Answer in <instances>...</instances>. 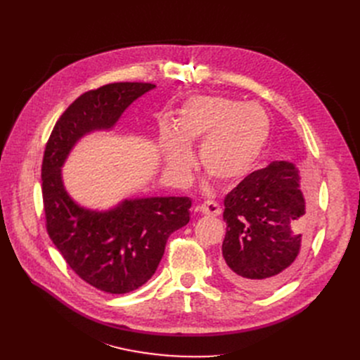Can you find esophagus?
Listing matches in <instances>:
<instances>
[{
    "mask_svg": "<svg viewBox=\"0 0 360 360\" xmlns=\"http://www.w3.org/2000/svg\"><path fill=\"white\" fill-rule=\"evenodd\" d=\"M200 212L205 216H220L221 207L216 201H205L204 204H201Z\"/></svg>",
    "mask_w": 360,
    "mask_h": 360,
    "instance_id": "34e87169",
    "label": "esophagus"
}]
</instances>
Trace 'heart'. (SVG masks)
I'll list each match as a JSON object with an SVG mask.
<instances>
[{
    "label": "heart",
    "instance_id": "heart-1",
    "mask_svg": "<svg viewBox=\"0 0 360 360\" xmlns=\"http://www.w3.org/2000/svg\"><path fill=\"white\" fill-rule=\"evenodd\" d=\"M270 118L255 103L224 96H198L178 112L174 129L160 131V147L167 169L185 179L194 163L188 146L200 143V165L220 184L247 175L270 137Z\"/></svg>",
    "mask_w": 360,
    "mask_h": 360
}]
</instances>
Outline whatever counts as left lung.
<instances>
[{"label":"left lung","instance_id":"obj_1","mask_svg":"<svg viewBox=\"0 0 360 360\" xmlns=\"http://www.w3.org/2000/svg\"><path fill=\"white\" fill-rule=\"evenodd\" d=\"M312 195L302 188L296 166L285 160L240 181L224 197V277L251 292H269L285 283L312 235Z\"/></svg>","mask_w":360,"mask_h":360}]
</instances>
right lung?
I'll use <instances>...</instances> for the list:
<instances>
[{
	"mask_svg": "<svg viewBox=\"0 0 360 360\" xmlns=\"http://www.w3.org/2000/svg\"><path fill=\"white\" fill-rule=\"evenodd\" d=\"M155 84L110 83L75 99L56 121L42 162L46 231L70 269L102 292L122 295L155 274L167 238L190 221L188 197L124 200L108 212L80 207L65 191L61 167L91 131L110 129Z\"/></svg>",
	"mask_w": 360,
	"mask_h": 360,
	"instance_id": "obj_1",
	"label": "right lung"
}]
</instances>
